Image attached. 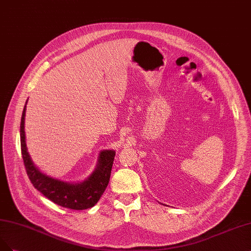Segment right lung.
Returning <instances> with one entry per match:
<instances>
[{
  "label": "right lung",
  "instance_id": "1",
  "mask_svg": "<svg viewBox=\"0 0 251 251\" xmlns=\"http://www.w3.org/2000/svg\"><path fill=\"white\" fill-rule=\"evenodd\" d=\"M25 114V106L23 111L21 122V149L25 171H27V175L34 188L37 189L50 201L58 205L64 206V208L72 210H85L92 208L100 201L109 184L115 151H101L100 154L98 168L91 176L88 177V179H86L81 184L72 185L47 176L34 166L27 151V148H25L24 129Z\"/></svg>",
  "mask_w": 251,
  "mask_h": 251
}]
</instances>
